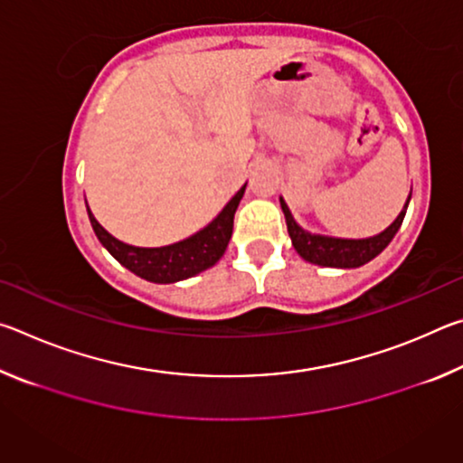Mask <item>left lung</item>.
<instances>
[{"instance_id": "1", "label": "left lung", "mask_w": 463, "mask_h": 463, "mask_svg": "<svg viewBox=\"0 0 463 463\" xmlns=\"http://www.w3.org/2000/svg\"><path fill=\"white\" fill-rule=\"evenodd\" d=\"M409 202H411V195L409 200H406L404 208L401 210V214L396 216V221L392 222L386 231L375 234V237L335 239V237H325V234H312L308 231H304L302 226L294 221V216L289 213L284 198H279L281 210H284V216H286L289 239H292V245L298 250V255L308 263L323 265V268H341V269L359 268V265H365L367 261H372L373 257H378L382 250L388 247V242L394 239L398 229H401L406 208H409Z\"/></svg>"}]
</instances>
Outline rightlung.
<instances>
[{
	"label": "right lung",
	"mask_w": 463,
	"mask_h": 463,
	"mask_svg": "<svg viewBox=\"0 0 463 463\" xmlns=\"http://www.w3.org/2000/svg\"><path fill=\"white\" fill-rule=\"evenodd\" d=\"M245 187L247 184L232 195L231 202L222 208V213L208 226H203L202 231L192 234V237L167 247L127 245V242L114 239L112 234L93 218L90 208L88 214L93 226V232H96L101 245L108 249V253L112 255L116 261L122 263L124 268L137 273L138 278H143L146 281H155V284H174V281L187 279L195 276V273L213 268V265L224 255L232 234L234 213H237V206L242 194H245Z\"/></svg>",
	"instance_id": "1"
}]
</instances>
